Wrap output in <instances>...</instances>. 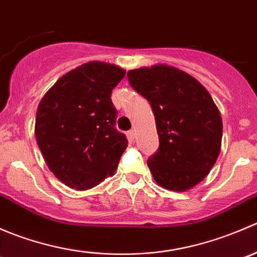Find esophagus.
<instances>
[{
  "mask_svg": "<svg viewBox=\"0 0 257 257\" xmlns=\"http://www.w3.org/2000/svg\"><path fill=\"white\" fill-rule=\"evenodd\" d=\"M136 137H137L136 131H133V129H132V131L128 132V138H129V141L134 142V141H136Z\"/></svg>",
  "mask_w": 257,
  "mask_h": 257,
  "instance_id": "34e87169",
  "label": "esophagus"
}]
</instances>
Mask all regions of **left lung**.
<instances>
[{
	"instance_id": "obj_1",
	"label": "left lung",
	"mask_w": 257,
	"mask_h": 257,
	"mask_svg": "<svg viewBox=\"0 0 257 257\" xmlns=\"http://www.w3.org/2000/svg\"><path fill=\"white\" fill-rule=\"evenodd\" d=\"M129 84L152 105L159 148L148 159L154 180L185 191L200 183L220 153L222 120L211 95L194 77L157 64L126 73Z\"/></svg>"
}]
</instances>
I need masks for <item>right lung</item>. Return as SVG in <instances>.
<instances>
[{
    "mask_svg": "<svg viewBox=\"0 0 257 257\" xmlns=\"http://www.w3.org/2000/svg\"><path fill=\"white\" fill-rule=\"evenodd\" d=\"M125 71L88 62L61 77L38 105L35 136L49 170L87 190L115 173L128 139L116 131L113 88Z\"/></svg>",
    "mask_w": 257,
    "mask_h": 257,
    "instance_id": "1",
    "label": "right lung"
}]
</instances>
